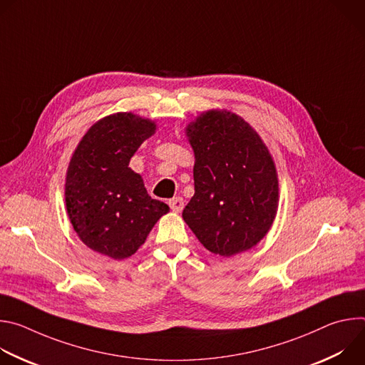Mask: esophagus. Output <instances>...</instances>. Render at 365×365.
<instances>
[{"mask_svg": "<svg viewBox=\"0 0 365 365\" xmlns=\"http://www.w3.org/2000/svg\"><path fill=\"white\" fill-rule=\"evenodd\" d=\"M169 205H170V210L173 212H182L183 206H185V202H183V199L180 196H176V197L169 200Z\"/></svg>", "mask_w": 365, "mask_h": 365, "instance_id": "1", "label": "esophagus"}]
</instances>
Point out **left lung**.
Returning a JSON list of instances; mask_svg holds the SVG:
<instances>
[{"instance_id": "obj_1", "label": "left lung", "mask_w": 365, "mask_h": 365, "mask_svg": "<svg viewBox=\"0 0 365 365\" xmlns=\"http://www.w3.org/2000/svg\"><path fill=\"white\" fill-rule=\"evenodd\" d=\"M185 134L195 154V195L183 220L214 254L232 257L255 247L270 231L279 207L273 155L259 134L228 110H210Z\"/></svg>"}]
</instances>
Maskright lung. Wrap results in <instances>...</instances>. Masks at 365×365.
I'll use <instances>...</instances> for the list:
<instances>
[{
    "label": "right lung",
    "mask_w": 365,
    "mask_h": 365,
    "mask_svg": "<svg viewBox=\"0 0 365 365\" xmlns=\"http://www.w3.org/2000/svg\"><path fill=\"white\" fill-rule=\"evenodd\" d=\"M158 125L133 113L98 120L78 143L65 179V203L79 240L91 250L124 259L145 241L170 207L153 199L128 168Z\"/></svg>",
    "instance_id": "right-lung-1"
}]
</instances>
